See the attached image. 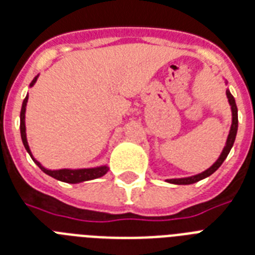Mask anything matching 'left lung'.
<instances>
[{"instance_id": "left-lung-1", "label": "left lung", "mask_w": 255, "mask_h": 255, "mask_svg": "<svg viewBox=\"0 0 255 255\" xmlns=\"http://www.w3.org/2000/svg\"><path fill=\"white\" fill-rule=\"evenodd\" d=\"M227 96H228L229 104H231V108H232V126H231V131H229L228 139H227V144L224 147V150H223L222 155L219 157L216 163L212 165V167L208 168L207 170L205 172H202V173L197 174V176H193V177H188V178H174V180H167L168 182L170 184H176V185H189V184H195V182H198V181L203 180V178L208 177V176H211L216 169H218L220 165L223 164V161L226 160L227 156H228L229 151L232 148L233 143H235V139H236V134H237V128H239V116H237V105L236 102H235V98L232 96V94L227 90Z\"/></svg>"}]
</instances>
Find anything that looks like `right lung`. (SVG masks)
<instances>
[{"label":"right lung","mask_w":255,"mask_h":255,"mask_svg":"<svg viewBox=\"0 0 255 255\" xmlns=\"http://www.w3.org/2000/svg\"><path fill=\"white\" fill-rule=\"evenodd\" d=\"M36 79L37 77L33 78V81L31 82V85L29 86H33V83L36 82ZM27 99H28V95H27L26 98H24V100H23L22 109H20V136H22L23 144H24V148L27 150V152L29 153V156L32 157V160L37 164V167L43 170L44 173H47L48 176L56 178V180L67 182V184H77V182H82V181H88V180H94V178L102 177V176H104V174L108 172V167L90 168V169H58V170H49L41 167V164L33 159L32 153H31V151H29L28 143H27L26 125H24V113H26Z\"/></svg>","instance_id":"add662e5"}]
</instances>
